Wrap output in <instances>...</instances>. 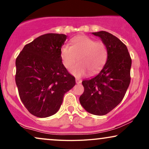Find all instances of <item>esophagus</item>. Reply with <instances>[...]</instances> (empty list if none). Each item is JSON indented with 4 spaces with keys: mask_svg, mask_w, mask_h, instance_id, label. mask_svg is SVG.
<instances>
[{
    "mask_svg": "<svg viewBox=\"0 0 149 149\" xmlns=\"http://www.w3.org/2000/svg\"><path fill=\"white\" fill-rule=\"evenodd\" d=\"M76 82L77 84H80V83H81V82H82V80H81V79H80V78H76Z\"/></svg>",
    "mask_w": 149,
    "mask_h": 149,
    "instance_id": "obj_1",
    "label": "esophagus"
}]
</instances>
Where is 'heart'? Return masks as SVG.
<instances>
[{
    "label": "heart",
    "mask_w": 149,
    "mask_h": 149,
    "mask_svg": "<svg viewBox=\"0 0 149 149\" xmlns=\"http://www.w3.org/2000/svg\"><path fill=\"white\" fill-rule=\"evenodd\" d=\"M71 46L64 45L61 50L63 65L69 69L77 61L71 69V73L76 76L86 74L88 69L91 73H95L102 68L106 63L107 50L104 42L95 41L86 36H78L71 39Z\"/></svg>",
    "instance_id": "obj_1"
}]
</instances>
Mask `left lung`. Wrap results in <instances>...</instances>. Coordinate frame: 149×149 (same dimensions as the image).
<instances>
[{
	"mask_svg": "<svg viewBox=\"0 0 149 149\" xmlns=\"http://www.w3.org/2000/svg\"><path fill=\"white\" fill-rule=\"evenodd\" d=\"M104 42L107 61L96 76L82 81L84 92L80 102L86 111L104 116L121 102L131 82V58L127 46L104 31L93 32Z\"/></svg>",
	"mask_w": 149,
	"mask_h": 149,
	"instance_id": "left-lung-1",
	"label": "left lung"
}]
</instances>
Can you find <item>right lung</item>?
Masks as SVG:
<instances>
[{
	"label": "right lung",
	"mask_w": 149,
	"mask_h": 149,
	"mask_svg": "<svg viewBox=\"0 0 149 149\" xmlns=\"http://www.w3.org/2000/svg\"><path fill=\"white\" fill-rule=\"evenodd\" d=\"M67 38L42 35L26 45L16 58L15 80L20 98L28 111L38 118L55 114L65 93L76 84L61 56Z\"/></svg>",
	"instance_id": "obj_1"
}]
</instances>
